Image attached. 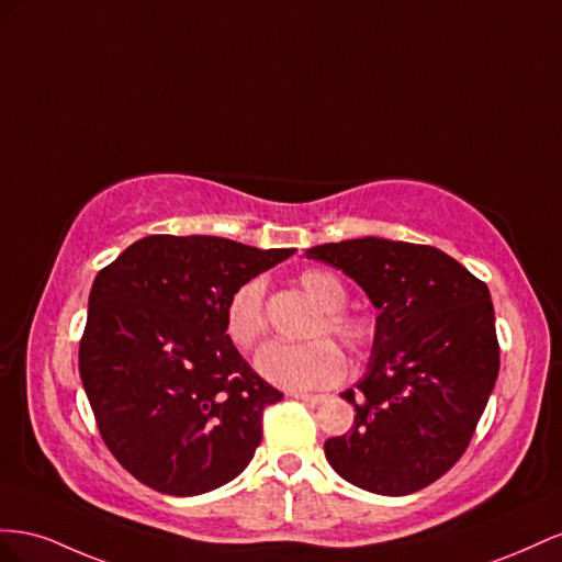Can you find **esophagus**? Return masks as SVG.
<instances>
[{
    "label": "esophagus",
    "mask_w": 562,
    "mask_h": 562,
    "mask_svg": "<svg viewBox=\"0 0 562 562\" xmlns=\"http://www.w3.org/2000/svg\"><path fill=\"white\" fill-rule=\"evenodd\" d=\"M292 397H296V400H301V403H308V405H319V403H325V395H313V393H290Z\"/></svg>",
    "instance_id": "1"
}]
</instances>
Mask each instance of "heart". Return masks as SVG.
<instances>
[{
    "instance_id": "1",
    "label": "heart",
    "mask_w": 562,
    "mask_h": 562,
    "mask_svg": "<svg viewBox=\"0 0 562 562\" xmlns=\"http://www.w3.org/2000/svg\"><path fill=\"white\" fill-rule=\"evenodd\" d=\"M299 284L319 308L308 329L311 341H272L259 352L256 367L266 381L286 391L327 389L341 381L346 360L325 336L339 341L352 356H360L374 341V323L362 313L344 308L348 292L334 272L323 268L303 270ZM266 327V282L251 278L228 296L226 334L239 350H251L263 339Z\"/></svg>"
}]
</instances>
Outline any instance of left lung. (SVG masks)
Here are the masks:
<instances>
[{
  "label": "left lung",
  "instance_id": "8db88e82",
  "mask_svg": "<svg viewBox=\"0 0 562 562\" xmlns=\"http://www.w3.org/2000/svg\"><path fill=\"white\" fill-rule=\"evenodd\" d=\"M306 256L344 270L379 308L367 374L341 395L356 426L325 442L327 461L374 494L428 487L467 452L499 376L487 284L436 247L381 237Z\"/></svg>",
  "mask_w": 562,
  "mask_h": 562
}]
</instances>
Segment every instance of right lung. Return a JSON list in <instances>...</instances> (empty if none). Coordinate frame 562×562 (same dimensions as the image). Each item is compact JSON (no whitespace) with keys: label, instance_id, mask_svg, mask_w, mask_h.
<instances>
[{"label":"right lung","instance_id":"obj_1","mask_svg":"<svg viewBox=\"0 0 562 562\" xmlns=\"http://www.w3.org/2000/svg\"><path fill=\"white\" fill-rule=\"evenodd\" d=\"M292 254L150 235L95 276L79 376L105 447L143 485L192 496L247 469L282 393L228 339L226 303Z\"/></svg>","mask_w":562,"mask_h":562}]
</instances>
